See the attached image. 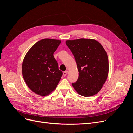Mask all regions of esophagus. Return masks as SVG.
I'll list each match as a JSON object with an SVG mask.
<instances>
[{"mask_svg":"<svg viewBox=\"0 0 133 133\" xmlns=\"http://www.w3.org/2000/svg\"><path fill=\"white\" fill-rule=\"evenodd\" d=\"M67 73H68V71H65V72H63V76H64V77H66V75H67Z\"/></svg>","mask_w":133,"mask_h":133,"instance_id":"esophagus-1","label":"esophagus"}]
</instances>
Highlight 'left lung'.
<instances>
[{"mask_svg": "<svg viewBox=\"0 0 133 133\" xmlns=\"http://www.w3.org/2000/svg\"><path fill=\"white\" fill-rule=\"evenodd\" d=\"M66 43L74 56L79 72L78 80L72 83L73 88L84 97L97 94L108 76L109 66L106 51L94 39L67 40Z\"/></svg>", "mask_w": 133, "mask_h": 133, "instance_id": "left-lung-1", "label": "left lung"}]
</instances>
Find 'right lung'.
Returning a JSON list of instances; mask_svg holds the SVG:
<instances>
[{
	"mask_svg": "<svg viewBox=\"0 0 133 133\" xmlns=\"http://www.w3.org/2000/svg\"><path fill=\"white\" fill-rule=\"evenodd\" d=\"M61 40L44 38L35 43L25 54L22 63V75L28 88L41 96L51 94L62 75L53 53Z\"/></svg>",
	"mask_w": 133,
	"mask_h": 133,
	"instance_id": "obj_1",
	"label": "right lung"
}]
</instances>
